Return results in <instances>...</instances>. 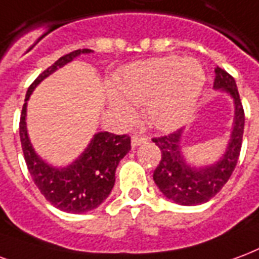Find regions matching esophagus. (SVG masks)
<instances>
[{
  "label": "esophagus",
  "instance_id": "obj_1",
  "mask_svg": "<svg viewBox=\"0 0 259 259\" xmlns=\"http://www.w3.org/2000/svg\"><path fill=\"white\" fill-rule=\"evenodd\" d=\"M146 141H148V138L142 137V135H132V138H131L132 148H137V146L142 145V143H145Z\"/></svg>",
  "mask_w": 259,
  "mask_h": 259
}]
</instances>
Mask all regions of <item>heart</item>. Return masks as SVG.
Returning a JSON list of instances; mask_svg holds the SVG:
<instances>
[{"label": "heart", "instance_id": "obj_1", "mask_svg": "<svg viewBox=\"0 0 259 259\" xmlns=\"http://www.w3.org/2000/svg\"><path fill=\"white\" fill-rule=\"evenodd\" d=\"M197 60L175 56L143 60L128 66L109 92V106L122 122H131L145 105V114L160 131L177 130L192 116L204 87Z\"/></svg>", "mask_w": 259, "mask_h": 259}]
</instances>
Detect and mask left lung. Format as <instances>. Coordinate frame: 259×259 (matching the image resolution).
<instances>
[{
  "mask_svg": "<svg viewBox=\"0 0 259 259\" xmlns=\"http://www.w3.org/2000/svg\"><path fill=\"white\" fill-rule=\"evenodd\" d=\"M214 88L226 92L233 99L235 118L230 139L222 157L214 164L194 167L186 161L182 146L184 128L169 135L153 138L161 150V160L153 174V181L160 192L181 205H197L207 203L229 181L240 156L244 132V110L235 78L221 67H215Z\"/></svg>",
  "mask_w": 259,
  "mask_h": 259,
  "instance_id": "1",
  "label": "left lung"
}]
</instances>
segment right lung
Masks as SVG:
<instances>
[{"label":"right lung","mask_w":259,"mask_h":259,"mask_svg":"<svg viewBox=\"0 0 259 259\" xmlns=\"http://www.w3.org/2000/svg\"><path fill=\"white\" fill-rule=\"evenodd\" d=\"M92 52L91 50L73 51L44 70L27 90L19 124L24 160L34 184L51 204L71 214L95 209L109 197L116 182L117 165L131 150V138L110 132H96L84 152L73 163L58 168L39 157L30 142L26 124L27 101L35 87L48 75L73 62L77 56Z\"/></svg>","instance_id":"obj_1"}]
</instances>
